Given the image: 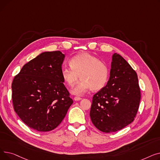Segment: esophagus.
<instances>
[{
    "label": "esophagus",
    "instance_id": "1",
    "mask_svg": "<svg viewBox=\"0 0 160 160\" xmlns=\"http://www.w3.org/2000/svg\"><path fill=\"white\" fill-rule=\"evenodd\" d=\"M74 100H75V101H78V100H82V98H80V97H75L74 98Z\"/></svg>",
    "mask_w": 160,
    "mask_h": 160
}]
</instances>
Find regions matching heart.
I'll use <instances>...</instances> for the list:
<instances>
[{
    "instance_id": "obj_1",
    "label": "heart",
    "mask_w": 160,
    "mask_h": 160,
    "mask_svg": "<svg viewBox=\"0 0 160 160\" xmlns=\"http://www.w3.org/2000/svg\"><path fill=\"white\" fill-rule=\"evenodd\" d=\"M71 68L62 69V77L69 87L81 80L71 92L72 94L82 95L90 88L93 91L102 89L108 79L109 71L107 65L96 56L82 52L72 57L69 61Z\"/></svg>"
}]
</instances>
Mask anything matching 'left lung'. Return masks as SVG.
<instances>
[{"label":"left lung","mask_w":160,"mask_h":160,"mask_svg":"<svg viewBox=\"0 0 160 160\" xmlns=\"http://www.w3.org/2000/svg\"><path fill=\"white\" fill-rule=\"evenodd\" d=\"M140 99L136 72L121 55L114 53L107 84L93 97L91 120L103 132L120 130L134 120Z\"/></svg>","instance_id":"left-lung-1"}]
</instances>
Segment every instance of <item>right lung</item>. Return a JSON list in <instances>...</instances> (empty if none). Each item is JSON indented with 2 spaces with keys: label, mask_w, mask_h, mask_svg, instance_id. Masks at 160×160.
<instances>
[{
  "label": "right lung",
  "mask_w": 160,
  "mask_h": 160,
  "mask_svg": "<svg viewBox=\"0 0 160 160\" xmlns=\"http://www.w3.org/2000/svg\"><path fill=\"white\" fill-rule=\"evenodd\" d=\"M64 58L59 50L41 53L25 64L13 78L14 110L30 128L54 130L73 103L62 77Z\"/></svg>",
  "instance_id": "1"
}]
</instances>
